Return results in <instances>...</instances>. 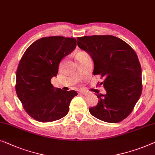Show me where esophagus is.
<instances>
[{
  "mask_svg": "<svg viewBox=\"0 0 155 155\" xmlns=\"http://www.w3.org/2000/svg\"><path fill=\"white\" fill-rule=\"evenodd\" d=\"M80 94H83V95L86 96V95H87V94H88V93H87V91H80Z\"/></svg>",
  "mask_w": 155,
  "mask_h": 155,
  "instance_id": "34e87169",
  "label": "esophagus"
}]
</instances>
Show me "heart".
I'll return each instance as SVG.
<instances>
[{
    "label": "heart",
    "instance_id": "heart-1",
    "mask_svg": "<svg viewBox=\"0 0 155 155\" xmlns=\"http://www.w3.org/2000/svg\"><path fill=\"white\" fill-rule=\"evenodd\" d=\"M87 55H89V54L86 52V51H78L77 53H76L75 58L78 61H80V60L82 59V58H84V57H86V56H87Z\"/></svg>",
    "mask_w": 155,
    "mask_h": 155
}]
</instances>
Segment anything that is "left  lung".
I'll return each instance as SVG.
<instances>
[{
	"label": "left lung",
	"mask_w": 155,
	"mask_h": 155,
	"mask_svg": "<svg viewBox=\"0 0 155 155\" xmlns=\"http://www.w3.org/2000/svg\"><path fill=\"white\" fill-rule=\"evenodd\" d=\"M78 45L92 58L94 75H99L106 94H97L94 117L109 123L127 117L142 93V72L138 56L126 42L113 35L78 38Z\"/></svg>",
	"instance_id": "obj_1"
}]
</instances>
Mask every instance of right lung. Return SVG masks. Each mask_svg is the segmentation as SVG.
I'll return each mask as SVG.
<instances>
[{
  "instance_id": "obj_1",
  "label": "right lung",
  "mask_w": 155,
  "mask_h": 155,
  "mask_svg": "<svg viewBox=\"0 0 155 155\" xmlns=\"http://www.w3.org/2000/svg\"><path fill=\"white\" fill-rule=\"evenodd\" d=\"M76 39L63 36L42 38L33 42L20 60L15 89L26 113L40 122L58 120L68 113L77 91L54 89L59 63L76 48Z\"/></svg>"
}]
</instances>
